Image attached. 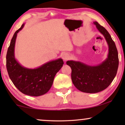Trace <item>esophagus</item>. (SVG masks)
I'll return each mask as SVG.
<instances>
[{"instance_id":"esophagus-1","label":"esophagus","mask_w":125,"mask_h":125,"mask_svg":"<svg viewBox=\"0 0 125 125\" xmlns=\"http://www.w3.org/2000/svg\"><path fill=\"white\" fill-rule=\"evenodd\" d=\"M61 57H62V59H63V60H64V61L68 60L69 58V56L67 53L62 54V56H61Z\"/></svg>"}]
</instances>
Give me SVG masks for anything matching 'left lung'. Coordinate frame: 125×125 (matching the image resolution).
I'll use <instances>...</instances> for the list:
<instances>
[{"label": "left lung", "instance_id": "left-lung-1", "mask_svg": "<svg viewBox=\"0 0 125 125\" xmlns=\"http://www.w3.org/2000/svg\"><path fill=\"white\" fill-rule=\"evenodd\" d=\"M98 30L104 35L109 46L107 58L97 66H90L75 61H68L72 69L71 78L75 87L80 91L95 93L108 87L117 74L119 60L115 42L104 27L94 22Z\"/></svg>", "mask_w": 125, "mask_h": 125}]
</instances>
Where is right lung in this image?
I'll return each mask as SVG.
<instances>
[{"instance_id":"obj_1","label":"right lung","mask_w":125,"mask_h":125,"mask_svg":"<svg viewBox=\"0 0 125 125\" xmlns=\"http://www.w3.org/2000/svg\"><path fill=\"white\" fill-rule=\"evenodd\" d=\"M24 25L23 24L15 32L11 39L6 56L7 69L10 79L19 91L31 96H40L50 89L54 76L62 66L64 62L62 59H59L36 69L22 66L15 59L14 50L17 33Z\"/></svg>"}]
</instances>
